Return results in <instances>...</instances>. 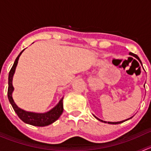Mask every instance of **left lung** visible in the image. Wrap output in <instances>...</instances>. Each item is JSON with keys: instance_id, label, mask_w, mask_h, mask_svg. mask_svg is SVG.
<instances>
[{"instance_id": "left-lung-1", "label": "left lung", "mask_w": 151, "mask_h": 151, "mask_svg": "<svg viewBox=\"0 0 151 151\" xmlns=\"http://www.w3.org/2000/svg\"><path fill=\"white\" fill-rule=\"evenodd\" d=\"M130 55H132L134 56L135 58H137L138 60H139V57H138V56L137 55H135V54H133V53H131V52H130ZM130 118H129V119H130ZM97 119H98V118H97ZM129 119H127V120H129ZM99 120L100 121H102V122L106 123V122H105V121H101V120H100V119H99ZM127 120H125V121H120V122H108V123H110V124H118V123H121L124 122V121H127Z\"/></svg>"}]
</instances>
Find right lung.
<instances>
[{
    "instance_id": "right-lung-1",
    "label": "right lung",
    "mask_w": 151,
    "mask_h": 151,
    "mask_svg": "<svg viewBox=\"0 0 151 151\" xmlns=\"http://www.w3.org/2000/svg\"><path fill=\"white\" fill-rule=\"evenodd\" d=\"M25 50V49H24ZM24 50L21 52L17 56V58L15 60L13 66L11 68L9 74V87H8V99L9 101L10 104H12V107H13L14 110L16 112L17 115H18L19 118L23 121L24 123H28V124L32 125V126H46L48 125L51 124V123H54L55 121H57L59 118V117L61 115L62 112H63V97L60 99L59 103L55 106L53 109L49 112H45V113H35V112H26V111L23 110V109H20L17 106L16 104L14 101L13 99H12V92L14 91L13 85H12V78H13V75L14 74L15 68H16L17 65L18 60L22 54Z\"/></svg>"
}]
</instances>
